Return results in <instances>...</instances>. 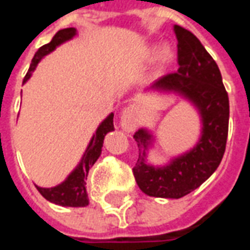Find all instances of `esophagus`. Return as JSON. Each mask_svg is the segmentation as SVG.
I'll return each mask as SVG.
<instances>
[{
  "instance_id": "obj_1",
  "label": "esophagus",
  "mask_w": 250,
  "mask_h": 250,
  "mask_svg": "<svg viewBox=\"0 0 250 250\" xmlns=\"http://www.w3.org/2000/svg\"><path fill=\"white\" fill-rule=\"evenodd\" d=\"M138 118V107L137 105H130L127 107L122 113V122L120 125L125 131H131L137 123Z\"/></svg>"
}]
</instances>
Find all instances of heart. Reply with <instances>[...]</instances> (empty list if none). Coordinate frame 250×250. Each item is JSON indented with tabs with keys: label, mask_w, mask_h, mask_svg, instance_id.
<instances>
[{
	"label": "heart",
	"mask_w": 250,
	"mask_h": 250,
	"mask_svg": "<svg viewBox=\"0 0 250 250\" xmlns=\"http://www.w3.org/2000/svg\"><path fill=\"white\" fill-rule=\"evenodd\" d=\"M155 52H157V50H153V54H155ZM169 58H170V52L169 51L162 52V59H164V61H167Z\"/></svg>",
	"instance_id": "b5f03b06"
}]
</instances>
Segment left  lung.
I'll list each match as a JSON object with an SVG mask.
<instances>
[{"label":"left lung","instance_id":"left-lung-1","mask_svg":"<svg viewBox=\"0 0 250 250\" xmlns=\"http://www.w3.org/2000/svg\"><path fill=\"white\" fill-rule=\"evenodd\" d=\"M179 70L160 77L151 88L173 90L191 100L202 115L203 131L198 145L164 167L145 164L151 135L134 134L139 158L132 169L141 191L155 198L179 199L195 191L222 161L229 132V96L222 76L200 40L186 28L174 25Z\"/></svg>","mask_w":250,"mask_h":250}]
</instances>
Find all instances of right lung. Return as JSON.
Segmentation results:
<instances>
[{
    "label": "right lung",
    "mask_w": 250,
    "mask_h": 250,
    "mask_svg": "<svg viewBox=\"0 0 250 250\" xmlns=\"http://www.w3.org/2000/svg\"><path fill=\"white\" fill-rule=\"evenodd\" d=\"M76 35V28H64L61 29L57 34L54 35L52 40L48 44L42 46L36 51L35 57L32 58L31 66L28 69L27 74L24 77V83L31 77L32 71L35 67L38 66L40 59L48 52H51L57 46L61 43H63L66 40L71 39ZM113 130V113H111L107 119L104 120L99 128L96 130V134L92 138V141L89 143L88 149L83 154V160L80 162V165L76 167V170L64 180L62 184L52 188H40L36 186L38 191L40 195L44 199H47L51 203L59 204V206H66V207H85L89 204L88 193H86V183L85 180L88 177L89 169L93 167V164L97 161V158L101 154V147H103V142H104V137L107 135V132Z\"/></svg>",
    "instance_id": "right-lung-1"
}]
</instances>
